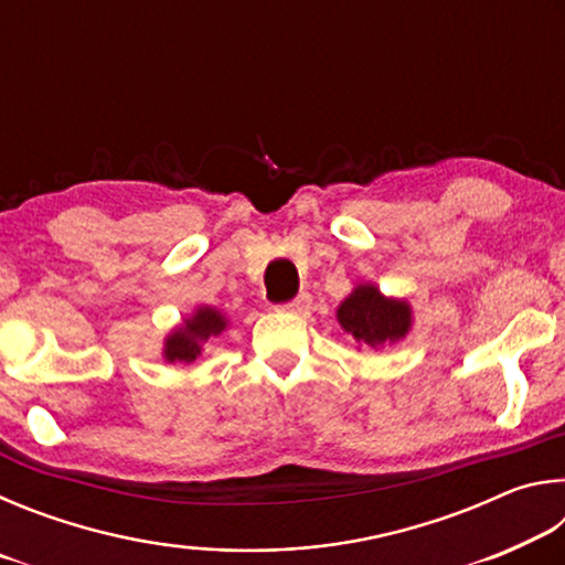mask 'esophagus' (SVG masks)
Segmentation results:
<instances>
[{"label": "esophagus", "mask_w": 565, "mask_h": 565, "mask_svg": "<svg viewBox=\"0 0 565 565\" xmlns=\"http://www.w3.org/2000/svg\"><path fill=\"white\" fill-rule=\"evenodd\" d=\"M281 309L284 311H291V313H299V317H309L311 313V296L309 294H299V296H294L291 301H286V303H281Z\"/></svg>", "instance_id": "34e87169"}]
</instances>
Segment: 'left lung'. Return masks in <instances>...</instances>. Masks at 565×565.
Masks as SVG:
<instances>
[{
    "label": "left lung",
    "mask_w": 565,
    "mask_h": 565,
    "mask_svg": "<svg viewBox=\"0 0 565 565\" xmlns=\"http://www.w3.org/2000/svg\"><path fill=\"white\" fill-rule=\"evenodd\" d=\"M337 317L341 327L353 333V339L369 347H384V343L404 339L411 327L408 303L386 299L376 286H359L339 306Z\"/></svg>",
    "instance_id": "obj_1"
}]
</instances>
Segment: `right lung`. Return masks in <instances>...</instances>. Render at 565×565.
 Masks as SVG:
<instances>
[{"mask_svg": "<svg viewBox=\"0 0 565 565\" xmlns=\"http://www.w3.org/2000/svg\"><path fill=\"white\" fill-rule=\"evenodd\" d=\"M226 329V319L216 309H199L194 317L184 321V327L177 329L167 339L164 356L167 361H194L199 353H202V343L209 337H218Z\"/></svg>", "mask_w": 565, "mask_h": 565, "instance_id": "right-lung-1", "label": "right lung"}]
</instances>
